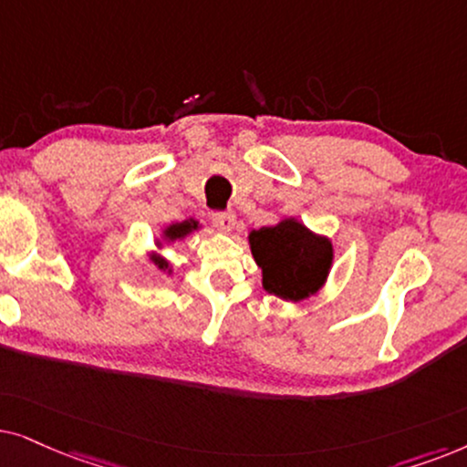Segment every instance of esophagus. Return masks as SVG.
<instances>
[{"instance_id": "1", "label": "esophagus", "mask_w": 467, "mask_h": 467, "mask_svg": "<svg viewBox=\"0 0 467 467\" xmlns=\"http://www.w3.org/2000/svg\"><path fill=\"white\" fill-rule=\"evenodd\" d=\"M211 222H213V226L217 230H222V233H230V230L234 228V223H237V215H234L233 211H215V213L211 215Z\"/></svg>"}]
</instances>
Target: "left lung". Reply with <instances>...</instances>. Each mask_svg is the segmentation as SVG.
Returning a JSON list of instances; mask_svg holds the SVG:
<instances>
[{"label": "left lung", "instance_id": "obj_1", "mask_svg": "<svg viewBox=\"0 0 467 467\" xmlns=\"http://www.w3.org/2000/svg\"><path fill=\"white\" fill-rule=\"evenodd\" d=\"M250 250L263 269V288L284 301L298 303L316 295L333 265L331 241L312 233L295 217L252 230Z\"/></svg>", "mask_w": 467, "mask_h": 467}]
</instances>
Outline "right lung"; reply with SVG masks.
Listing matches in <instances>:
<instances>
[{"instance_id": "right-lung-1", "label": "right lung", "mask_w": 467, "mask_h": 467, "mask_svg": "<svg viewBox=\"0 0 467 467\" xmlns=\"http://www.w3.org/2000/svg\"><path fill=\"white\" fill-rule=\"evenodd\" d=\"M194 230H198V222L196 220H183V222H177V223H171V226H166L164 230H161V237H164V241H177V239H185L188 237L190 233H194ZM155 245L161 247V241L155 239ZM151 263H155V266L161 271H171V265L166 263V258L158 256V254H153Z\"/></svg>"}]
</instances>
